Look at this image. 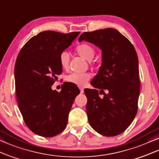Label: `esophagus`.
I'll list each match as a JSON object with an SVG mask.
<instances>
[{"instance_id": "esophagus-1", "label": "esophagus", "mask_w": 159, "mask_h": 159, "mask_svg": "<svg viewBox=\"0 0 159 159\" xmlns=\"http://www.w3.org/2000/svg\"><path fill=\"white\" fill-rule=\"evenodd\" d=\"M79 89H80V92H81V93H83L84 92V88L81 87V86H79Z\"/></svg>"}]
</instances>
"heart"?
Here are the masks:
<instances>
[{
  "label": "heart",
  "mask_w": 159,
  "mask_h": 159,
  "mask_svg": "<svg viewBox=\"0 0 159 159\" xmlns=\"http://www.w3.org/2000/svg\"><path fill=\"white\" fill-rule=\"evenodd\" d=\"M76 52L81 57L86 60H90L94 57L96 54V50L91 44L84 43L76 47ZM70 55L67 52H62L60 55V63L62 69L67 70L70 66ZM92 78V74L89 72L84 73H72L67 75L65 78L67 82L74 84L78 86H83Z\"/></svg>",
  "instance_id": "1"
}]
</instances>
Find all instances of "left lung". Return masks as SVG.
Returning <instances> with one entry per match:
<instances>
[{
	"label": "left lung",
	"instance_id": "8db88e82",
	"mask_svg": "<svg viewBox=\"0 0 159 159\" xmlns=\"http://www.w3.org/2000/svg\"><path fill=\"white\" fill-rule=\"evenodd\" d=\"M84 40L99 47L102 55L98 73L91 81L96 89H84L89 122L100 134L116 136L129 127L138 110L140 82L137 52L132 43L113 28L85 32L78 41ZM102 93L104 96L100 98Z\"/></svg>",
	"mask_w": 159,
	"mask_h": 159
}]
</instances>
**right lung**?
<instances>
[{
    "label": "right lung",
    "instance_id": "1",
    "mask_svg": "<svg viewBox=\"0 0 159 159\" xmlns=\"http://www.w3.org/2000/svg\"><path fill=\"white\" fill-rule=\"evenodd\" d=\"M80 32L46 30L31 38L19 53L15 75L16 95L27 127L40 136H56L66 127L78 86L64 84L58 92L52 86L62 73L60 55Z\"/></svg>",
    "mask_w": 159,
    "mask_h": 159
}]
</instances>
